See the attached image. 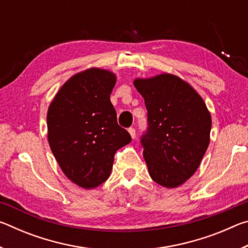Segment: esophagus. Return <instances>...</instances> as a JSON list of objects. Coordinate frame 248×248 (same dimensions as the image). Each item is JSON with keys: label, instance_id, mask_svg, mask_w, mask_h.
Here are the masks:
<instances>
[{"label": "esophagus", "instance_id": "esophagus-1", "mask_svg": "<svg viewBox=\"0 0 248 248\" xmlns=\"http://www.w3.org/2000/svg\"><path fill=\"white\" fill-rule=\"evenodd\" d=\"M128 132L130 133V136H131L132 139H134V138H136V129H134V128H129L128 129Z\"/></svg>", "mask_w": 248, "mask_h": 248}]
</instances>
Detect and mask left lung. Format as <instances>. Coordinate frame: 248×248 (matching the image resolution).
<instances>
[{
    "label": "left lung",
    "mask_w": 248,
    "mask_h": 248,
    "mask_svg": "<svg viewBox=\"0 0 248 248\" xmlns=\"http://www.w3.org/2000/svg\"><path fill=\"white\" fill-rule=\"evenodd\" d=\"M148 109V131L142 137L151 178L176 188L196 173L210 143L211 115L189 83L170 73L134 78Z\"/></svg>",
    "instance_id": "8db88e82"
}]
</instances>
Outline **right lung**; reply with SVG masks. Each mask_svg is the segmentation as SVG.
Here are the masks:
<instances>
[{"label":"right lung","mask_w":248,"mask_h":248,"mask_svg":"<svg viewBox=\"0 0 248 248\" xmlns=\"http://www.w3.org/2000/svg\"><path fill=\"white\" fill-rule=\"evenodd\" d=\"M117 81L109 70L90 68L71 77L49 105L48 142L71 182L93 189L106 180L115 153L131 142L117 124L110 94Z\"/></svg>","instance_id":"obj_1"}]
</instances>
